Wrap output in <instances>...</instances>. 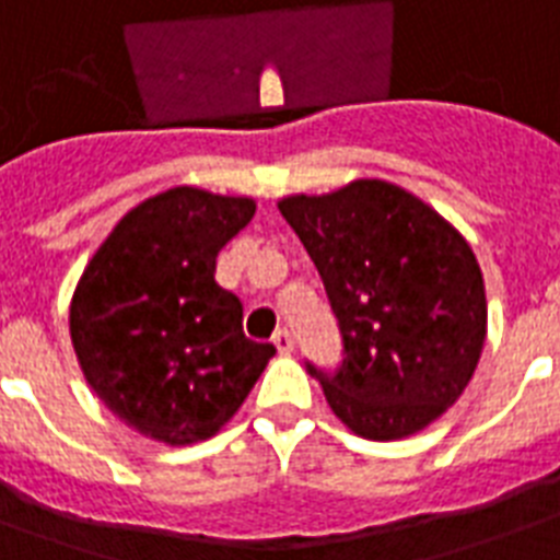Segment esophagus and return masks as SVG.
<instances>
[{
  "mask_svg": "<svg viewBox=\"0 0 560 560\" xmlns=\"http://www.w3.org/2000/svg\"><path fill=\"white\" fill-rule=\"evenodd\" d=\"M272 346L279 349V354H290V351H293V346H296V340H293V334H290L288 328H279V331H276V337H272Z\"/></svg>",
  "mask_w": 560,
  "mask_h": 560,
  "instance_id": "34e87169",
  "label": "esophagus"
}]
</instances>
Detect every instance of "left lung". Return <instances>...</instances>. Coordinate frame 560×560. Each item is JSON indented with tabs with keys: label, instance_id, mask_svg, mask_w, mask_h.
Returning <instances> with one entry per match:
<instances>
[{
	"label": "left lung",
	"instance_id": "8db88e82",
	"mask_svg": "<svg viewBox=\"0 0 560 560\" xmlns=\"http://www.w3.org/2000/svg\"><path fill=\"white\" fill-rule=\"evenodd\" d=\"M342 334V366L307 372L351 433L392 442L453 407L482 354L486 284L468 241L416 194L354 179L279 200Z\"/></svg>",
	"mask_w": 560,
	"mask_h": 560
}]
</instances>
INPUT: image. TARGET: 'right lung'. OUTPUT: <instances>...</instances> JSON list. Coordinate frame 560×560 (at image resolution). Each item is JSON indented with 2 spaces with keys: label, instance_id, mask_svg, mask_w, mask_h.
Listing matches in <instances>:
<instances>
[{
  "label": "right lung",
  "instance_id": "1",
  "mask_svg": "<svg viewBox=\"0 0 560 560\" xmlns=\"http://www.w3.org/2000/svg\"><path fill=\"white\" fill-rule=\"evenodd\" d=\"M255 200L177 186L118 220L74 288L69 334L83 377L127 427L171 447L235 416L270 342L244 337V307L214 281L218 253Z\"/></svg>",
  "mask_w": 560,
  "mask_h": 560
}]
</instances>
